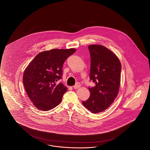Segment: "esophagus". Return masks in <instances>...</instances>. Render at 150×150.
Segmentation results:
<instances>
[{"mask_svg":"<svg viewBox=\"0 0 150 150\" xmlns=\"http://www.w3.org/2000/svg\"><path fill=\"white\" fill-rule=\"evenodd\" d=\"M80 86H81V83H79V82H77V83H76V85H75L73 86V88H74V89H77V88H80Z\"/></svg>","mask_w":150,"mask_h":150,"instance_id":"obj_1","label":"esophagus"}]
</instances>
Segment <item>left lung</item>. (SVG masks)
I'll list each match as a JSON object with an SVG mask.
<instances>
[{
  "mask_svg": "<svg viewBox=\"0 0 150 150\" xmlns=\"http://www.w3.org/2000/svg\"><path fill=\"white\" fill-rule=\"evenodd\" d=\"M91 55L90 80L96 83L88 88L90 96L82 105L92 113L105 111L113 103L120 84L121 63L117 56L105 46L88 45Z\"/></svg>",
  "mask_w": 150,
  "mask_h": 150,
  "instance_id": "left-lung-1",
  "label": "left lung"
}]
</instances>
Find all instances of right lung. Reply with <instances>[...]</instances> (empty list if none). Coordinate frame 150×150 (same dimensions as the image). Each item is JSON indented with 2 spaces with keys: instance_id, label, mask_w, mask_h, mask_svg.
<instances>
[{
  "instance_id": "right-lung-1",
  "label": "right lung",
  "mask_w": 150,
  "mask_h": 150,
  "mask_svg": "<svg viewBox=\"0 0 150 150\" xmlns=\"http://www.w3.org/2000/svg\"><path fill=\"white\" fill-rule=\"evenodd\" d=\"M76 52L74 48L53 49L38 53L25 69L23 83L27 95L37 109L48 111L61 102L68 88L62 79L65 60Z\"/></svg>"
}]
</instances>
